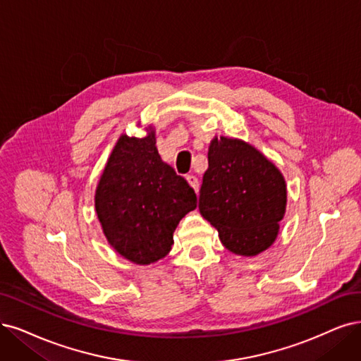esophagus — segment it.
<instances>
[{"label":"esophagus","instance_id":"obj_1","mask_svg":"<svg viewBox=\"0 0 361 361\" xmlns=\"http://www.w3.org/2000/svg\"><path fill=\"white\" fill-rule=\"evenodd\" d=\"M185 180L189 181V184L192 185V188L195 189V192L197 193V192H199V181H197V178L193 176V173H189V176L185 177Z\"/></svg>","mask_w":361,"mask_h":361}]
</instances>
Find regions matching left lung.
<instances>
[{"instance_id":"8db88e82","label":"left lung","mask_w":361,"mask_h":361,"mask_svg":"<svg viewBox=\"0 0 361 361\" xmlns=\"http://www.w3.org/2000/svg\"><path fill=\"white\" fill-rule=\"evenodd\" d=\"M286 202L284 177L255 147L226 137L211 141L199 211L219 231L226 248L256 256L271 247Z\"/></svg>"}]
</instances>
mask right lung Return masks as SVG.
<instances>
[{"mask_svg":"<svg viewBox=\"0 0 361 361\" xmlns=\"http://www.w3.org/2000/svg\"><path fill=\"white\" fill-rule=\"evenodd\" d=\"M196 202L189 183L160 159L154 132L144 138L120 137L95 195L106 239L137 264L168 255L173 231Z\"/></svg>","mask_w":361,"mask_h":361,"instance_id":"1","label":"right lung"}]
</instances>
